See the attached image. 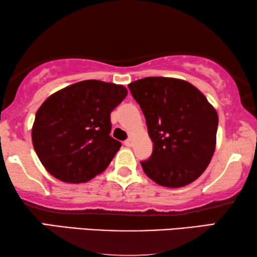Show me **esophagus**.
<instances>
[{
	"label": "esophagus",
	"mask_w": 257,
	"mask_h": 257,
	"mask_svg": "<svg viewBox=\"0 0 257 257\" xmlns=\"http://www.w3.org/2000/svg\"><path fill=\"white\" fill-rule=\"evenodd\" d=\"M124 145L128 146V148H129V146H133V140H132V138H128L127 141H124Z\"/></svg>",
	"instance_id": "34e87169"
}]
</instances>
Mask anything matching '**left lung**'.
I'll list each match as a JSON object with an SVG mask.
<instances>
[{
	"mask_svg": "<svg viewBox=\"0 0 257 257\" xmlns=\"http://www.w3.org/2000/svg\"><path fill=\"white\" fill-rule=\"evenodd\" d=\"M128 88L143 112L153 152L142 168L167 187L185 186L205 172L216 145L218 115L205 95L180 79L150 76Z\"/></svg>",
	"mask_w": 257,
	"mask_h": 257,
	"instance_id": "1",
	"label": "left lung"
}]
</instances>
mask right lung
Here are the masks:
<instances>
[{
  "instance_id": "add662e5",
  "label": "right lung",
  "mask_w": 257,
  "mask_h": 257,
  "mask_svg": "<svg viewBox=\"0 0 257 257\" xmlns=\"http://www.w3.org/2000/svg\"><path fill=\"white\" fill-rule=\"evenodd\" d=\"M121 84L85 80L52 93L35 114L32 142L49 173L83 183L107 168L121 148L109 114L127 96Z\"/></svg>"
}]
</instances>
